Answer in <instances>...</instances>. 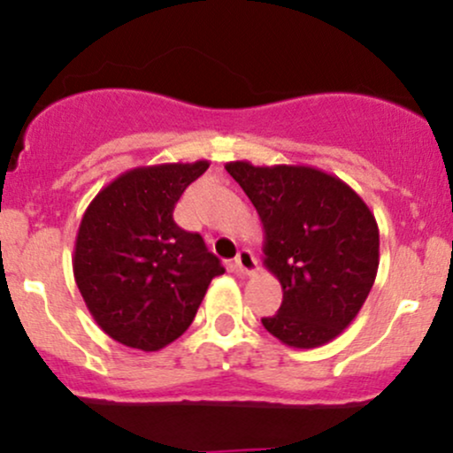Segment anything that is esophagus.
I'll use <instances>...</instances> for the list:
<instances>
[{
  "label": "esophagus",
  "mask_w": 453,
  "mask_h": 453,
  "mask_svg": "<svg viewBox=\"0 0 453 453\" xmlns=\"http://www.w3.org/2000/svg\"><path fill=\"white\" fill-rule=\"evenodd\" d=\"M234 266H236L238 273L244 274V277H251V274L257 273V259L249 249H242L236 256V259H234Z\"/></svg>",
  "instance_id": "1"
}]
</instances>
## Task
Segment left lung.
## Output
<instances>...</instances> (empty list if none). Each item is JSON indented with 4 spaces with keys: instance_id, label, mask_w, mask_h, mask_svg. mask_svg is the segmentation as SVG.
<instances>
[{
    "instance_id": "left-lung-1",
    "label": "left lung",
    "mask_w": 453,
    "mask_h": 453,
    "mask_svg": "<svg viewBox=\"0 0 453 453\" xmlns=\"http://www.w3.org/2000/svg\"><path fill=\"white\" fill-rule=\"evenodd\" d=\"M264 226V266L283 303L262 324L296 349L341 334L360 313L379 268V227L371 209L339 176L313 165L226 164Z\"/></svg>"
}]
</instances>
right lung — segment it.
Masks as SVG:
<instances>
[{
  "label": "right lung",
  "mask_w": 453,
  "mask_h": 453,
  "mask_svg": "<svg viewBox=\"0 0 453 453\" xmlns=\"http://www.w3.org/2000/svg\"><path fill=\"white\" fill-rule=\"evenodd\" d=\"M209 161L142 165L91 200L74 242V279L111 339L157 351L191 326L211 280L226 273L200 234L173 219L179 197Z\"/></svg>",
  "instance_id": "obj_1"
}]
</instances>
